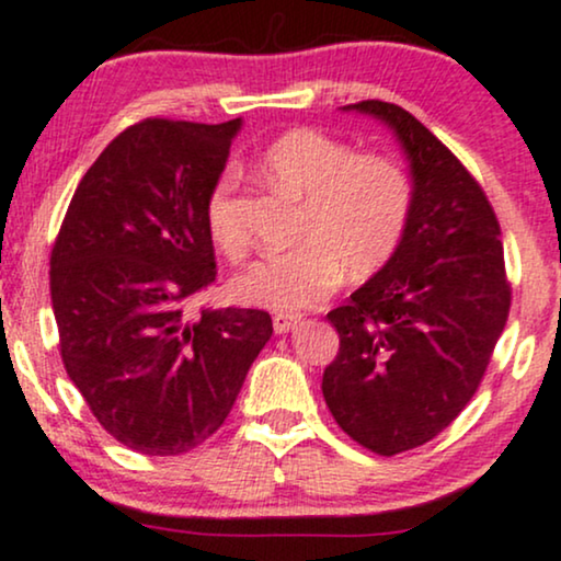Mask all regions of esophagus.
Masks as SVG:
<instances>
[{
	"mask_svg": "<svg viewBox=\"0 0 561 561\" xmlns=\"http://www.w3.org/2000/svg\"><path fill=\"white\" fill-rule=\"evenodd\" d=\"M300 316L298 313H276L274 316V332L276 334H289L293 329H298Z\"/></svg>",
	"mask_w": 561,
	"mask_h": 561,
	"instance_id": "1",
	"label": "esophagus"
}]
</instances>
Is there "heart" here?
Listing matches in <instances>:
<instances>
[{
	"label": "heart",
	"instance_id": "1",
	"mask_svg": "<svg viewBox=\"0 0 561 561\" xmlns=\"http://www.w3.org/2000/svg\"><path fill=\"white\" fill-rule=\"evenodd\" d=\"M261 174L302 201L293 251L268 253L232 279V295L245 306L295 313L334 293L345 272L370 276L394 255L413 211V182L394 159L355 153L345 140L321 130H289L263 148ZM238 174L227 170L206 204L214 245L229 259L245 253L238 201Z\"/></svg>",
	"mask_w": 561,
	"mask_h": 561
}]
</instances>
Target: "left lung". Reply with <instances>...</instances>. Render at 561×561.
I'll return each mask as SVG.
<instances>
[{"label":"left lung","mask_w":561,"mask_h":561,"mask_svg":"<svg viewBox=\"0 0 561 561\" xmlns=\"http://www.w3.org/2000/svg\"><path fill=\"white\" fill-rule=\"evenodd\" d=\"M400 144L413 211L394 255L327 316L340 353L323 370L334 421L376 455L426 444L462 413L510 313L502 229L481 185L402 106L360 101Z\"/></svg>","instance_id":"obj_1"}]
</instances>
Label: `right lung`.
I'll return each mask as SVG.
<instances>
[{"mask_svg": "<svg viewBox=\"0 0 561 561\" xmlns=\"http://www.w3.org/2000/svg\"><path fill=\"white\" fill-rule=\"evenodd\" d=\"M242 119H144L83 174L51 248V308L67 376L127 449L204 444L272 340L255 308L185 310L216 279L206 204Z\"/></svg>", "mask_w": 561, "mask_h": 561, "instance_id": "add662e5", "label": "right lung"}]
</instances>
